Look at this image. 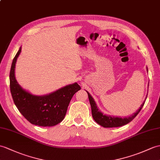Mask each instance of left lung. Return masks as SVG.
<instances>
[{
    "instance_id": "8db88e82",
    "label": "left lung",
    "mask_w": 160,
    "mask_h": 160,
    "mask_svg": "<svg viewBox=\"0 0 160 160\" xmlns=\"http://www.w3.org/2000/svg\"><path fill=\"white\" fill-rule=\"evenodd\" d=\"M147 70L148 72L147 68ZM87 92L88 96L89 102H90V104L91 106L92 118H93V119L95 121V122H97L99 125L102 126L103 128H117V127H121V126L125 125L126 124L129 123V122L132 121L133 118L137 116V114L140 112V111L142 108V107L144 104V102H145L146 99L147 98V97L145 99H144L143 103H142V105L140 106V108L137 110L136 112H134L132 115H131L130 117L121 118V117H118L110 116V115L103 114L101 111L98 109L94 99L92 98V96L90 95V93H89L88 91Z\"/></svg>"
}]
</instances>
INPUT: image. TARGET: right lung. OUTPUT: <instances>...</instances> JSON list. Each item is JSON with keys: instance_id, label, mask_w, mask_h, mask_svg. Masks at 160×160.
Returning <instances> with one entry per match:
<instances>
[{"instance_id": "obj_1", "label": "right lung", "mask_w": 160, "mask_h": 160, "mask_svg": "<svg viewBox=\"0 0 160 160\" xmlns=\"http://www.w3.org/2000/svg\"><path fill=\"white\" fill-rule=\"evenodd\" d=\"M21 49L20 47L15 56L9 74L10 91L15 105L24 117L33 125L42 127L57 125L64 119L73 95L80 90L81 87L75 82L51 93L40 96L24 90L15 77L16 63Z\"/></svg>"}]
</instances>
